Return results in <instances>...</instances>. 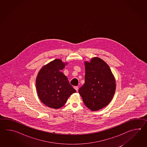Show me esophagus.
I'll return each instance as SVG.
<instances>
[{
    "instance_id": "obj_1",
    "label": "esophagus",
    "mask_w": 147,
    "mask_h": 147,
    "mask_svg": "<svg viewBox=\"0 0 147 147\" xmlns=\"http://www.w3.org/2000/svg\"><path fill=\"white\" fill-rule=\"evenodd\" d=\"M74 89H75V90H76L77 91V92H78V87H77V86H75V87H74Z\"/></svg>"
}]
</instances>
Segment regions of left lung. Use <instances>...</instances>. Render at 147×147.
Listing matches in <instances>:
<instances>
[{
  "label": "left lung",
  "instance_id": "8db88e82",
  "mask_svg": "<svg viewBox=\"0 0 147 147\" xmlns=\"http://www.w3.org/2000/svg\"><path fill=\"white\" fill-rule=\"evenodd\" d=\"M85 82L79 89L84 105L96 111L106 107L116 91V80L108 64L99 57L84 61Z\"/></svg>",
  "mask_w": 147,
  "mask_h": 147
}]
</instances>
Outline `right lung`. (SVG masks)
Instances as JSON below:
<instances>
[{
	"label": "right lung",
	"mask_w": 147,
	"mask_h": 147,
	"mask_svg": "<svg viewBox=\"0 0 147 147\" xmlns=\"http://www.w3.org/2000/svg\"><path fill=\"white\" fill-rule=\"evenodd\" d=\"M67 63L56 59L43 66L38 72L36 80L38 96L47 107L59 109L76 92L67 77L61 72Z\"/></svg>",
	"instance_id": "1"
}]
</instances>
